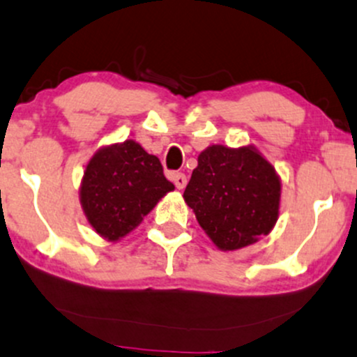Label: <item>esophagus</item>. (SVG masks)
<instances>
[{
    "mask_svg": "<svg viewBox=\"0 0 357 357\" xmlns=\"http://www.w3.org/2000/svg\"><path fill=\"white\" fill-rule=\"evenodd\" d=\"M172 180H174L175 187H177L178 190H182L183 187L187 185V177H185V174H180V172H177V174L172 175Z\"/></svg>",
    "mask_w": 357,
    "mask_h": 357,
    "instance_id": "esophagus-1",
    "label": "esophagus"
}]
</instances>
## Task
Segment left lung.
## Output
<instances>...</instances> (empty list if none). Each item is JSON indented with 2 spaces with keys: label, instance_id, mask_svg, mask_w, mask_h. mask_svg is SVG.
I'll return each mask as SVG.
<instances>
[{
  "label": "left lung",
  "instance_id": "obj_1",
  "mask_svg": "<svg viewBox=\"0 0 357 357\" xmlns=\"http://www.w3.org/2000/svg\"><path fill=\"white\" fill-rule=\"evenodd\" d=\"M183 199L213 243L233 252L272 231L279 218L281 178L252 144H211L197 156Z\"/></svg>",
  "mask_w": 357,
  "mask_h": 357
}]
</instances>
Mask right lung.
I'll use <instances>...</instances> for the list:
<instances>
[{"mask_svg":"<svg viewBox=\"0 0 357 357\" xmlns=\"http://www.w3.org/2000/svg\"><path fill=\"white\" fill-rule=\"evenodd\" d=\"M174 189L160 160L126 139L91 156L83 172L79 202L91 228L107 241H119Z\"/></svg>","mask_w":357,"mask_h":357,"instance_id":"add662e5","label":"right lung"}]
</instances>
